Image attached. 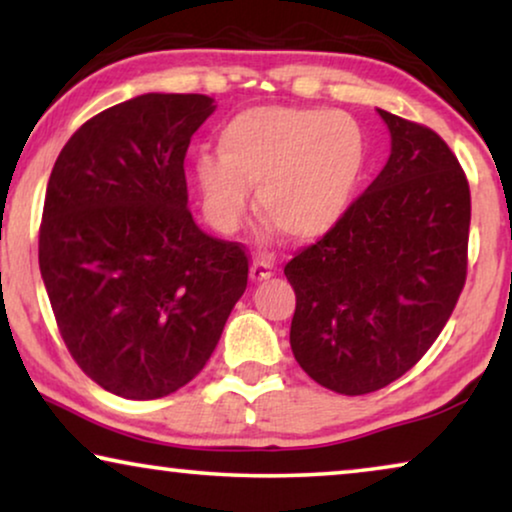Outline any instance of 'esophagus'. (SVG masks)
<instances>
[{
    "instance_id": "34e87169",
    "label": "esophagus",
    "mask_w": 512,
    "mask_h": 512,
    "mask_svg": "<svg viewBox=\"0 0 512 512\" xmlns=\"http://www.w3.org/2000/svg\"><path fill=\"white\" fill-rule=\"evenodd\" d=\"M249 275H251V279H254V282H263V279H270L272 275H275V270H272L270 263L254 261V263H251Z\"/></svg>"
}]
</instances>
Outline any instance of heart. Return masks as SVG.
<instances>
[{"instance_id": "obj_1", "label": "heart", "mask_w": 512, "mask_h": 512, "mask_svg": "<svg viewBox=\"0 0 512 512\" xmlns=\"http://www.w3.org/2000/svg\"><path fill=\"white\" fill-rule=\"evenodd\" d=\"M366 139L349 114L310 107H254L219 132V153L195 158V177L216 228L237 230L258 209L293 242H314L352 207Z\"/></svg>"}]
</instances>
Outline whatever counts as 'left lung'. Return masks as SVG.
<instances>
[{
  "instance_id": "left-lung-1",
  "label": "left lung",
  "mask_w": 512,
  "mask_h": 512,
  "mask_svg": "<svg viewBox=\"0 0 512 512\" xmlns=\"http://www.w3.org/2000/svg\"><path fill=\"white\" fill-rule=\"evenodd\" d=\"M380 111L391 156L347 214L286 263L291 349L321 387L361 396L422 359L466 284L471 191L426 125Z\"/></svg>"
}]
</instances>
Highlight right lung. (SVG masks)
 <instances>
[{"instance_id": "right-lung-1", "label": "right lung", "mask_w": 512, "mask_h": 512, "mask_svg": "<svg viewBox=\"0 0 512 512\" xmlns=\"http://www.w3.org/2000/svg\"><path fill=\"white\" fill-rule=\"evenodd\" d=\"M207 95L146 93L69 137L48 179L39 268L60 335L90 380L151 401L205 368L247 289L237 242L195 226L184 158Z\"/></svg>"}]
</instances>
